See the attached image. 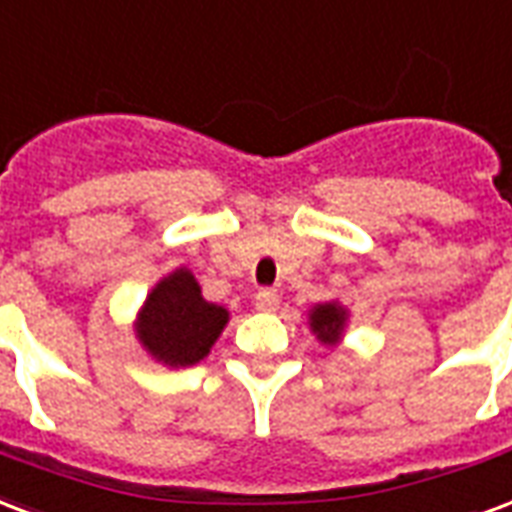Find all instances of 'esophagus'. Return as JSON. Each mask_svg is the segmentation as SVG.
Masks as SVG:
<instances>
[{
    "instance_id": "obj_1",
    "label": "esophagus",
    "mask_w": 512,
    "mask_h": 512,
    "mask_svg": "<svg viewBox=\"0 0 512 512\" xmlns=\"http://www.w3.org/2000/svg\"><path fill=\"white\" fill-rule=\"evenodd\" d=\"M279 293L276 290H260V293L255 295V306L260 309V312H276L279 309Z\"/></svg>"
}]
</instances>
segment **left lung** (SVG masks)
<instances>
[{"instance_id": "1", "label": "left lung", "mask_w": 512, "mask_h": 512, "mask_svg": "<svg viewBox=\"0 0 512 512\" xmlns=\"http://www.w3.org/2000/svg\"><path fill=\"white\" fill-rule=\"evenodd\" d=\"M309 325H312V331L317 333L320 342L336 344L342 339L344 325H347V309L336 304V301L317 304L312 312H309Z\"/></svg>"}]
</instances>
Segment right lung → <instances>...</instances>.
Here are the masks:
<instances>
[{
	"label": "right lung",
	"instance_id": "add662e5",
	"mask_svg": "<svg viewBox=\"0 0 512 512\" xmlns=\"http://www.w3.org/2000/svg\"><path fill=\"white\" fill-rule=\"evenodd\" d=\"M230 320L225 306L208 304L189 268H176L157 282L138 312L135 333L154 361L170 369L206 358Z\"/></svg>",
	"mask_w": 512,
	"mask_h": 512
}]
</instances>
